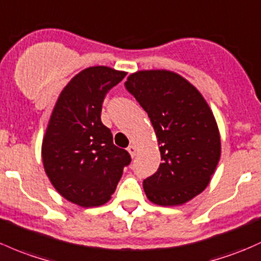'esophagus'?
<instances>
[{"label": "esophagus", "instance_id": "34e87169", "mask_svg": "<svg viewBox=\"0 0 261 261\" xmlns=\"http://www.w3.org/2000/svg\"><path fill=\"white\" fill-rule=\"evenodd\" d=\"M136 150H138V149H136V146H135V145H128V147H127V151H128V153H130L131 156H133V158H134V156L136 155Z\"/></svg>", "mask_w": 261, "mask_h": 261}]
</instances>
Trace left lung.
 Listing matches in <instances>:
<instances>
[{
	"label": "left lung",
	"instance_id": "left-lung-1",
	"mask_svg": "<svg viewBox=\"0 0 261 261\" xmlns=\"http://www.w3.org/2000/svg\"><path fill=\"white\" fill-rule=\"evenodd\" d=\"M125 86L149 115L163 161L142 184L147 199L160 206L190 201L206 189L220 160V133L210 106L172 71H138Z\"/></svg>",
	"mask_w": 261,
	"mask_h": 261
}]
</instances>
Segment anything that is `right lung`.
I'll use <instances>...</instances> for the list:
<instances>
[{"label":"right lung","mask_w":261,"mask_h":261,"mask_svg":"<svg viewBox=\"0 0 261 261\" xmlns=\"http://www.w3.org/2000/svg\"><path fill=\"white\" fill-rule=\"evenodd\" d=\"M125 76L108 66L85 68L64 87L48 120L41 147L45 172L60 195L81 207L106 204L131 161L101 122L103 98Z\"/></svg>","instance_id":"1"}]
</instances>
